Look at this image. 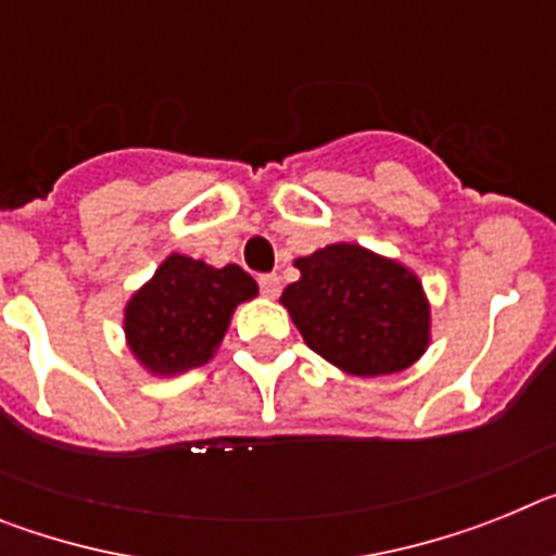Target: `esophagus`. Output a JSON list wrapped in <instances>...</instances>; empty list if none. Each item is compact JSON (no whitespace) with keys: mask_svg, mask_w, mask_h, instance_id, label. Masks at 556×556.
Instances as JSON below:
<instances>
[{"mask_svg":"<svg viewBox=\"0 0 556 556\" xmlns=\"http://www.w3.org/2000/svg\"><path fill=\"white\" fill-rule=\"evenodd\" d=\"M258 287H262V292L267 294V298H278V292H281V278H278V275H262V278H258Z\"/></svg>","mask_w":556,"mask_h":556,"instance_id":"1","label":"esophagus"}]
</instances>
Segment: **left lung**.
Returning <instances> with one entry per match:
<instances>
[{
	"instance_id": "left-lung-1",
	"label": "left lung",
	"mask_w": 556,
	"mask_h": 556,
	"mask_svg": "<svg viewBox=\"0 0 556 556\" xmlns=\"http://www.w3.org/2000/svg\"><path fill=\"white\" fill-rule=\"evenodd\" d=\"M301 281L281 303L306 345L351 376H384L429 345V303L401 264L358 244H328L298 258Z\"/></svg>"
}]
</instances>
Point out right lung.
<instances>
[{"label":"right lung","instance_id":"obj_1","mask_svg":"<svg viewBox=\"0 0 556 556\" xmlns=\"http://www.w3.org/2000/svg\"><path fill=\"white\" fill-rule=\"evenodd\" d=\"M258 292L242 267L214 269L189 255H169L127 303L130 351L159 376L205 365L223 342L230 314Z\"/></svg>","mask_w":556,"mask_h":556}]
</instances>
